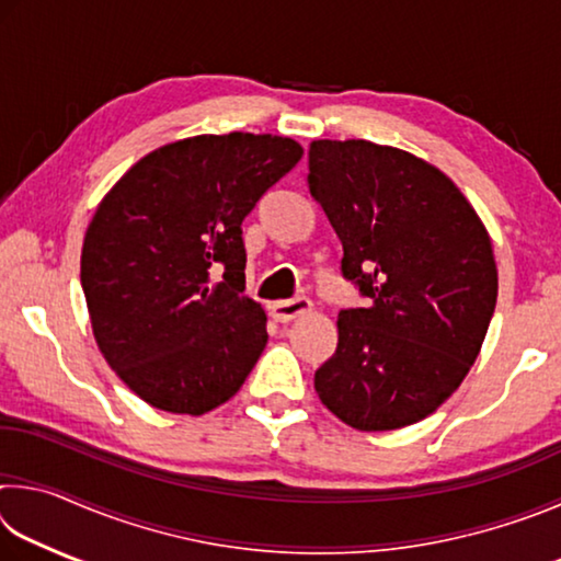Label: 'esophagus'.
<instances>
[{"mask_svg":"<svg viewBox=\"0 0 561 561\" xmlns=\"http://www.w3.org/2000/svg\"><path fill=\"white\" fill-rule=\"evenodd\" d=\"M311 311V301L307 297H294L287 301H274L272 304V317L282 321V324H287V321L304 317Z\"/></svg>","mask_w":561,"mask_h":561,"instance_id":"1","label":"esophagus"}]
</instances>
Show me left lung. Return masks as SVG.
<instances>
[{"mask_svg":"<svg viewBox=\"0 0 561 561\" xmlns=\"http://www.w3.org/2000/svg\"><path fill=\"white\" fill-rule=\"evenodd\" d=\"M307 183L368 299L339 311L321 403L366 433L423 421L468 376L495 311L485 225L438 168L371 140H314Z\"/></svg>","mask_w":561,"mask_h":561,"instance_id":"obj_1","label":"left lung"}]
</instances>
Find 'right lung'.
Returning <instances> with one entry per match:
<instances>
[{"label": "right lung", "mask_w": 561, "mask_h": 561, "mask_svg": "<svg viewBox=\"0 0 561 561\" xmlns=\"http://www.w3.org/2000/svg\"><path fill=\"white\" fill-rule=\"evenodd\" d=\"M301 156L297 140L270 133L175 140L101 201L81 287L103 358L146 403L203 415L257 364L267 317L242 294V220Z\"/></svg>", "instance_id": "add662e5"}]
</instances>
